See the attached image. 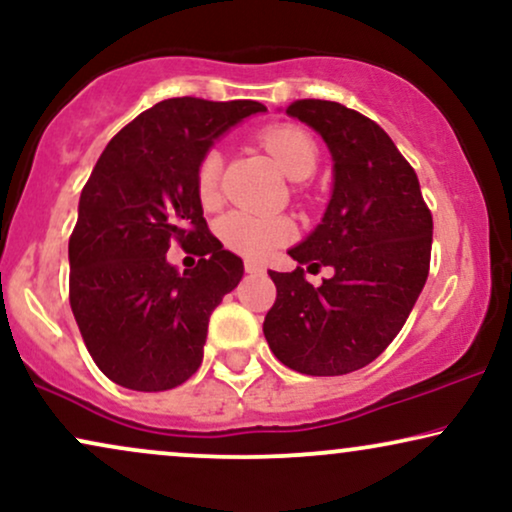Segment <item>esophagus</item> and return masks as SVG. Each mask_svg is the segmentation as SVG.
I'll use <instances>...</instances> for the list:
<instances>
[{
	"instance_id": "obj_1",
	"label": "esophagus",
	"mask_w": 512,
	"mask_h": 512,
	"mask_svg": "<svg viewBox=\"0 0 512 512\" xmlns=\"http://www.w3.org/2000/svg\"><path fill=\"white\" fill-rule=\"evenodd\" d=\"M245 271H248V274H260V271H264V267L260 262H255V260H245Z\"/></svg>"
}]
</instances>
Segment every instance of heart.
Returning <instances> with one entry per match:
<instances>
[{
  "mask_svg": "<svg viewBox=\"0 0 512 512\" xmlns=\"http://www.w3.org/2000/svg\"><path fill=\"white\" fill-rule=\"evenodd\" d=\"M260 144L271 155L286 177L307 179L316 167L314 139L297 125H271L260 132ZM219 177H222V153L210 148L196 167V196L205 208L219 203ZM219 238L229 250L243 257H264L293 236V224L283 215L234 210L217 224Z\"/></svg>",
  "mask_w": 512,
  "mask_h": 512,
  "instance_id": "b5f03b06",
  "label": "heart"
}]
</instances>
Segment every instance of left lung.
<instances>
[{"mask_svg":"<svg viewBox=\"0 0 512 512\" xmlns=\"http://www.w3.org/2000/svg\"><path fill=\"white\" fill-rule=\"evenodd\" d=\"M288 115L314 127L333 155V198L295 271H269L276 302L264 316L274 357L307 375H345L397 338L428 281L432 215L416 172L378 122L335 101L300 99ZM302 263L331 266L314 289Z\"/></svg>","mask_w":512,"mask_h":512,"instance_id":"1","label":"left lung"}]
</instances>
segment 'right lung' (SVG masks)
Instances as JSON below:
<instances>
[{
    "label": "right lung",
    "instance_id": "obj_1",
    "mask_svg": "<svg viewBox=\"0 0 512 512\" xmlns=\"http://www.w3.org/2000/svg\"><path fill=\"white\" fill-rule=\"evenodd\" d=\"M260 111L257 101H160L96 160L68 241L70 309L113 383L163 392L198 371L210 314L243 278V260L210 234L196 167L219 134ZM174 242L201 257L184 275L164 257Z\"/></svg>",
    "mask_w": 512,
    "mask_h": 512
}]
</instances>
